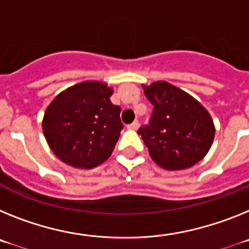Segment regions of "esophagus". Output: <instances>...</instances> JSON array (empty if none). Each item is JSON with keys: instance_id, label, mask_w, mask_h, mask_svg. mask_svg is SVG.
Listing matches in <instances>:
<instances>
[{"instance_id": "1", "label": "esophagus", "mask_w": 249, "mask_h": 249, "mask_svg": "<svg viewBox=\"0 0 249 249\" xmlns=\"http://www.w3.org/2000/svg\"><path fill=\"white\" fill-rule=\"evenodd\" d=\"M138 127H139V122H138V120H135L134 123L127 125V129H130V130H137Z\"/></svg>"}]
</instances>
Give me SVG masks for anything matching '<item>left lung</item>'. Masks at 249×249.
I'll list each match as a JSON object with an SVG mask.
<instances>
[{
	"label": "left lung",
	"mask_w": 249,
	"mask_h": 249,
	"mask_svg": "<svg viewBox=\"0 0 249 249\" xmlns=\"http://www.w3.org/2000/svg\"><path fill=\"white\" fill-rule=\"evenodd\" d=\"M142 89L154 110L149 125L138 133L151 159L166 170L196 165L214 140V123L208 110L192 95L166 81H155Z\"/></svg>",
	"instance_id": "1"
}]
</instances>
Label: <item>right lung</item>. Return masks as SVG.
I'll use <instances>...</instances> for the list:
<instances>
[{
  "mask_svg": "<svg viewBox=\"0 0 249 249\" xmlns=\"http://www.w3.org/2000/svg\"><path fill=\"white\" fill-rule=\"evenodd\" d=\"M112 92L107 84L89 80L70 86L50 103L42 131L60 160L91 169L109 159L123 129L122 109L110 101Z\"/></svg>",
  "mask_w": 249,
  "mask_h": 249,
  "instance_id": "obj_1",
  "label": "right lung"
}]
</instances>
